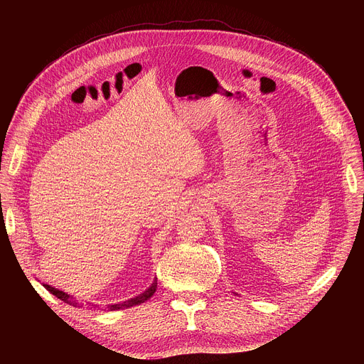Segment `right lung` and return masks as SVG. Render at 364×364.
Wrapping results in <instances>:
<instances>
[{
	"mask_svg": "<svg viewBox=\"0 0 364 364\" xmlns=\"http://www.w3.org/2000/svg\"><path fill=\"white\" fill-rule=\"evenodd\" d=\"M43 287H44L48 292H51L53 295H56L59 299H62L63 302H66V304H69V305H73V306H82V304H80L73 295H69V294H66V292H63V291H60V289H56V288H53V287H50V285H47V284H43ZM155 289H157V278L154 279V282L151 284V287H149L146 291H144L142 294H139V295H136V296H134V298H131V299H128V301H124V302H121V304L108 305L107 309L115 311V309H124V308H129V306L142 304V302H145L146 299H149V298L154 295ZM87 308H97V305L90 304Z\"/></svg>",
	"mask_w": 364,
	"mask_h": 364,
	"instance_id": "right-lung-1",
	"label": "right lung"
}]
</instances>
